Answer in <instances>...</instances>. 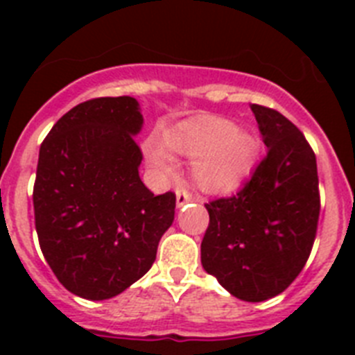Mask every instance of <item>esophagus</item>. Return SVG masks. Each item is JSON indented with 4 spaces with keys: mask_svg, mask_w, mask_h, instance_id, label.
Masks as SVG:
<instances>
[{
    "mask_svg": "<svg viewBox=\"0 0 355 355\" xmlns=\"http://www.w3.org/2000/svg\"><path fill=\"white\" fill-rule=\"evenodd\" d=\"M192 199H193L192 193L188 192V190H184V188H178V190H175V205H178V208L184 206Z\"/></svg>",
    "mask_w": 355,
    "mask_h": 355,
    "instance_id": "34e87169",
    "label": "esophagus"
}]
</instances>
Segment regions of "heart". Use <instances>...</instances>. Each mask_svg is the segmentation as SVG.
<instances>
[{"label":"heart","instance_id":"b5f03b06","mask_svg":"<svg viewBox=\"0 0 355 355\" xmlns=\"http://www.w3.org/2000/svg\"><path fill=\"white\" fill-rule=\"evenodd\" d=\"M192 159V180L202 192H231L245 180L258 155L254 135L234 128L231 121L215 115L181 122L165 133V144L150 139L146 155L153 167L171 172L175 159L170 150Z\"/></svg>","mask_w":355,"mask_h":355}]
</instances>
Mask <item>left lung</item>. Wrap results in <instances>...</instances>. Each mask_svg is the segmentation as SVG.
Wrapping results in <instances>:
<instances>
[{
	"mask_svg": "<svg viewBox=\"0 0 355 355\" xmlns=\"http://www.w3.org/2000/svg\"><path fill=\"white\" fill-rule=\"evenodd\" d=\"M268 147L236 196L208 202L200 263L236 299L263 302L302 272L320 216L316 156L277 110L252 105Z\"/></svg>",
	"mask_w": 355,
	"mask_h": 355,
	"instance_id": "1",
	"label": "left lung"
}]
</instances>
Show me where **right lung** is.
I'll return each mask as SVG.
<instances>
[{
  "mask_svg": "<svg viewBox=\"0 0 355 355\" xmlns=\"http://www.w3.org/2000/svg\"><path fill=\"white\" fill-rule=\"evenodd\" d=\"M135 97H97L58 119L39 150L33 184L44 258L71 293L112 299L149 272L174 222L175 196L142 183Z\"/></svg>",
  "mask_w": 355,
  "mask_h": 355,
  "instance_id": "add662e5",
  "label": "right lung"
}]
</instances>
